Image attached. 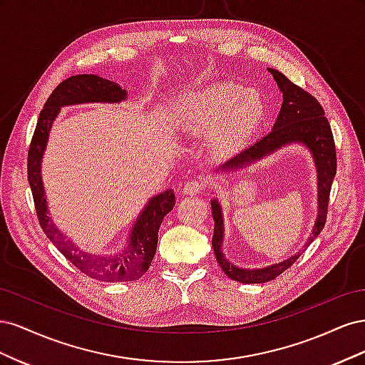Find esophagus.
Listing matches in <instances>:
<instances>
[{"label":"esophagus","mask_w":365,"mask_h":365,"mask_svg":"<svg viewBox=\"0 0 365 365\" xmlns=\"http://www.w3.org/2000/svg\"><path fill=\"white\" fill-rule=\"evenodd\" d=\"M204 189H205V184L202 181H200V180H189L182 187V193L184 195H189V196H193V195L201 193Z\"/></svg>","instance_id":"34e87169"}]
</instances>
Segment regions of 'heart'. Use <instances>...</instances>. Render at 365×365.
<instances>
[{
	"label": "heart",
	"instance_id": "obj_1",
	"mask_svg": "<svg viewBox=\"0 0 365 365\" xmlns=\"http://www.w3.org/2000/svg\"><path fill=\"white\" fill-rule=\"evenodd\" d=\"M262 98L235 82H216L176 105L180 123L195 134H213L219 148L242 145L263 118Z\"/></svg>",
	"mask_w": 365,
	"mask_h": 365
}]
</instances>
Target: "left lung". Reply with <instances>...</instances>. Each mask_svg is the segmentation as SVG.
<instances>
[{
  "instance_id": "left-lung-1",
  "label": "left lung",
  "mask_w": 365,
  "mask_h": 365,
  "mask_svg": "<svg viewBox=\"0 0 365 365\" xmlns=\"http://www.w3.org/2000/svg\"><path fill=\"white\" fill-rule=\"evenodd\" d=\"M271 74L274 76L275 82L283 93V105L280 109V114L277 121L268 135H264L252 146L242 150L239 155L233 160H230L222 165V169H236V168H245V164L259 160L267 155V153L282 148L283 145H288L292 141H300L312 150V155L317 163L318 170V217L317 224L312 231V236L309 237V242L303 250L298 251L295 256L289 257L288 260L274 263L272 267L262 268V269H242L231 264L225 257L220 245H222V235H224V222H222V213H220V205L217 201H212V212L215 219V235L212 239V247L216 254V260L219 267L222 268L227 277L231 280H236L240 283H264L274 280L275 277L291 268L297 262V259L302 256V252L311 245V242L322 233L324 228L326 219H327V207H329V196L330 189H332V181L336 173V149L332 129H330L329 120L324 115V109L319 105L317 98L309 94L303 88L291 82L288 77L282 74L277 70L269 68Z\"/></svg>"
}]
</instances>
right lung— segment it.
Instances as JSON below:
<instances>
[{
  "label": "right lung",
  "mask_w": 365,
  "mask_h": 365,
  "mask_svg": "<svg viewBox=\"0 0 365 365\" xmlns=\"http://www.w3.org/2000/svg\"><path fill=\"white\" fill-rule=\"evenodd\" d=\"M123 98H126L125 90H121L117 83L94 74H77L62 81L54 88L42 108L27 157L29 184L43 233L77 269L88 277L102 282H134L145 275L157 252L158 230L163 219L172 212L175 205V195L172 190H165L152 197L132 228L128 248L111 256H93V254L77 250L51 222L46 197H43L41 158L47 145L51 123L61 106L88 102H120Z\"/></svg>",
  "instance_id": "obj_1"
}]
</instances>
